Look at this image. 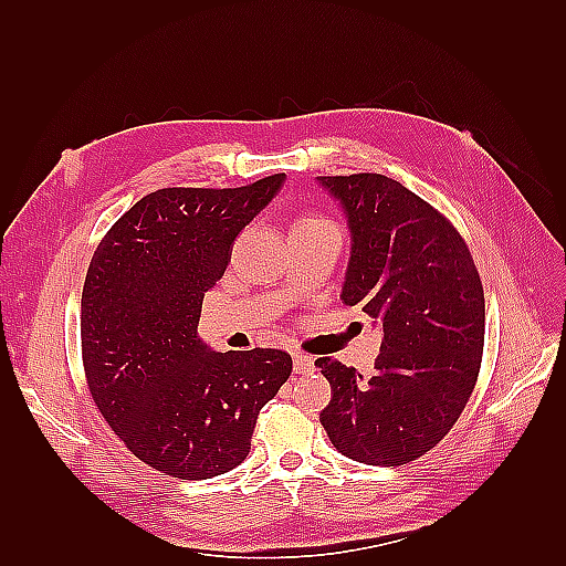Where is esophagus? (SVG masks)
<instances>
[{
    "instance_id": "34e87169",
    "label": "esophagus",
    "mask_w": 566,
    "mask_h": 566,
    "mask_svg": "<svg viewBox=\"0 0 566 566\" xmlns=\"http://www.w3.org/2000/svg\"><path fill=\"white\" fill-rule=\"evenodd\" d=\"M294 371H296V375H311V371H316L314 357L302 355V353H294Z\"/></svg>"
}]
</instances>
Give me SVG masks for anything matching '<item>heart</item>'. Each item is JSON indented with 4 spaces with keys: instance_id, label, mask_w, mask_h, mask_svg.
Masks as SVG:
<instances>
[{
    "instance_id": "b5f03b06",
    "label": "heart",
    "mask_w": 566,
    "mask_h": 566,
    "mask_svg": "<svg viewBox=\"0 0 566 566\" xmlns=\"http://www.w3.org/2000/svg\"><path fill=\"white\" fill-rule=\"evenodd\" d=\"M304 221H314V219H304Z\"/></svg>"
}]
</instances>
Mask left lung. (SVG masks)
Here are the masks:
<instances>
[{"label":"left lung","mask_w":566,"mask_h":566,"mask_svg":"<svg viewBox=\"0 0 566 566\" xmlns=\"http://www.w3.org/2000/svg\"><path fill=\"white\" fill-rule=\"evenodd\" d=\"M350 231L340 298L381 331L375 375L321 357L333 448L365 464H406L448 436L484 350V290L460 233L384 175L316 177Z\"/></svg>","instance_id":"8db88e82"}]
</instances>
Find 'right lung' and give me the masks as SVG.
Segmentation results:
<instances>
[{"label":"right lung","mask_w":566,"mask_h":566,"mask_svg":"<svg viewBox=\"0 0 566 566\" xmlns=\"http://www.w3.org/2000/svg\"><path fill=\"white\" fill-rule=\"evenodd\" d=\"M286 175L238 189H158L104 235L82 290V359L94 403L158 472L211 479L250 452L260 408L292 375L272 347L216 353L199 338L203 294L235 235Z\"/></svg>","instance_id":"right-lung-1"}]
</instances>
